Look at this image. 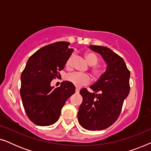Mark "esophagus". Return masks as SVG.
I'll use <instances>...</instances> for the list:
<instances>
[{
    "mask_svg": "<svg viewBox=\"0 0 151 151\" xmlns=\"http://www.w3.org/2000/svg\"><path fill=\"white\" fill-rule=\"evenodd\" d=\"M79 92H80V88H76V93H79Z\"/></svg>",
    "mask_w": 151,
    "mask_h": 151,
    "instance_id": "esophagus-1",
    "label": "esophagus"
}]
</instances>
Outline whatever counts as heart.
Listing matches in <instances>:
<instances>
[{
    "mask_svg": "<svg viewBox=\"0 0 151 151\" xmlns=\"http://www.w3.org/2000/svg\"><path fill=\"white\" fill-rule=\"evenodd\" d=\"M72 58V55L67 60V63H66V66L69 67L70 66V63H71V60ZM85 59L88 65L93 66L96 65L97 63H98V57L96 54L93 53H87L85 54ZM93 73L96 75H99L100 73V71L97 69H93ZM67 80L68 81L73 84V85L78 87L84 85V84H87L90 82L91 78L87 74L85 73H78V72H73V73H69V75L67 76Z\"/></svg>",
    "mask_w": 151,
    "mask_h": 151,
    "instance_id": "heart-1",
    "label": "heart"
}]
</instances>
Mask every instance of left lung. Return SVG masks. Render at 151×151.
<instances>
[{
    "label": "left lung",
    "mask_w": 151,
    "mask_h": 151,
    "mask_svg": "<svg viewBox=\"0 0 151 151\" xmlns=\"http://www.w3.org/2000/svg\"><path fill=\"white\" fill-rule=\"evenodd\" d=\"M88 47L101 55L106 64V71L90 86L80 90L82 102L78 113L80 125L89 131H100L113 124L120 114L124 101L129 96L130 71L125 62L106 47Z\"/></svg>",
    "instance_id": "left-lung-1"
}]
</instances>
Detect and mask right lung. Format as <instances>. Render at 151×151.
Masks as SVG:
<instances>
[{
	"label": "right lung",
	"instance_id": "obj_1",
	"mask_svg": "<svg viewBox=\"0 0 151 151\" xmlns=\"http://www.w3.org/2000/svg\"><path fill=\"white\" fill-rule=\"evenodd\" d=\"M69 45L62 41L38 49L29 58L20 76L22 104L29 118L37 125L56 122L66 101L75 93V86L69 81L62 82L60 87L51 86L73 51Z\"/></svg>",
	"mask_w": 151,
	"mask_h": 151
}]
</instances>
